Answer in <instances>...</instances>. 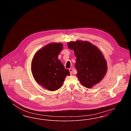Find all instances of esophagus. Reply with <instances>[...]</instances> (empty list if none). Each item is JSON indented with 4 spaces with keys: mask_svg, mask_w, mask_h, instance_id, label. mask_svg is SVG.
<instances>
[{
    "mask_svg": "<svg viewBox=\"0 0 131 131\" xmlns=\"http://www.w3.org/2000/svg\"><path fill=\"white\" fill-rule=\"evenodd\" d=\"M69 71H70V74H72V72H73V69L72 68L69 69Z\"/></svg>",
    "mask_w": 131,
    "mask_h": 131,
    "instance_id": "34e87169",
    "label": "esophagus"
}]
</instances>
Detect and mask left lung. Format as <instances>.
Instances as JSON below:
<instances>
[{
	"label": "left lung",
	"mask_w": 131,
	"mask_h": 131,
	"mask_svg": "<svg viewBox=\"0 0 131 131\" xmlns=\"http://www.w3.org/2000/svg\"><path fill=\"white\" fill-rule=\"evenodd\" d=\"M69 49L74 50L76 59L77 76L81 84L91 88L99 83L106 75L107 62L96 46L86 41L77 40L68 43Z\"/></svg>",
	"instance_id": "1"
}]
</instances>
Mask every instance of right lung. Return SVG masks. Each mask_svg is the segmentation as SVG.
Masks as SVG:
<instances>
[{
	"mask_svg": "<svg viewBox=\"0 0 131 131\" xmlns=\"http://www.w3.org/2000/svg\"><path fill=\"white\" fill-rule=\"evenodd\" d=\"M63 44L51 43L38 50L31 62L33 77L38 84L50 91H56L62 87L65 79L70 75L58 59Z\"/></svg>",
	"mask_w": 131,
	"mask_h": 131,
	"instance_id": "add662e5",
	"label": "right lung"
}]
</instances>
